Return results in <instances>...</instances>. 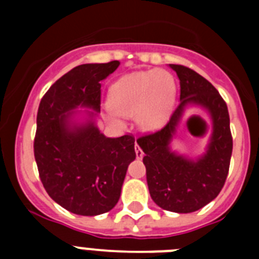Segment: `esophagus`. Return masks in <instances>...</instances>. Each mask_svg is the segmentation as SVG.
I'll use <instances>...</instances> for the list:
<instances>
[{
    "instance_id": "34e87169",
    "label": "esophagus",
    "mask_w": 259,
    "mask_h": 259,
    "mask_svg": "<svg viewBox=\"0 0 259 259\" xmlns=\"http://www.w3.org/2000/svg\"><path fill=\"white\" fill-rule=\"evenodd\" d=\"M135 153H136L137 159H141V158L144 157V152L140 149V146L137 145V144H136V145H135Z\"/></svg>"
}]
</instances>
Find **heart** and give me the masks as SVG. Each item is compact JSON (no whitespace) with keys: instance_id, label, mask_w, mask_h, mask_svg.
Wrapping results in <instances>:
<instances>
[{"instance_id":"obj_1","label":"heart","mask_w":259,"mask_h":259,"mask_svg":"<svg viewBox=\"0 0 259 259\" xmlns=\"http://www.w3.org/2000/svg\"><path fill=\"white\" fill-rule=\"evenodd\" d=\"M175 97V79L168 71H136L111 84L107 95L109 116L134 115L141 130L154 131L168 119Z\"/></svg>"}]
</instances>
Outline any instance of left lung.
<instances>
[{
  "label": "left lung",
  "mask_w": 259,
  "mask_h": 259,
  "mask_svg": "<svg viewBox=\"0 0 259 259\" xmlns=\"http://www.w3.org/2000/svg\"><path fill=\"white\" fill-rule=\"evenodd\" d=\"M180 80V104L161 131L140 137L137 144L145 153L146 182L152 200L174 212H193L211 202L223 188L232 154L228 109L219 92L196 71L170 65ZM189 104L208 111L212 135L207 150L188 158L170 148L176 130Z\"/></svg>",
  "instance_id": "8db88e82"
}]
</instances>
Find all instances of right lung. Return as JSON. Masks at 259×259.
I'll list each match as a JSON object with an SVG mask.
<instances>
[{
    "instance_id": "obj_1",
    "label": "right lung",
    "mask_w": 259,
    "mask_h": 259,
    "mask_svg": "<svg viewBox=\"0 0 259 259\" xmlns=\"http://www.w3.org/2000/svg\"><path fill=\"white\" fill-rule=\"evenodd\" d=\"M118 66L111 61L72 68L50 87L38 106L33 150L40 179L53 200L77 215L113 209L128 164L136 158L131 135L111 139L96 125L100 81Z\"/></svg>"
}]
</instances>
